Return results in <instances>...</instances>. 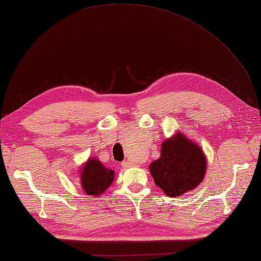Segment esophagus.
<instances>
[{
  "label": "esophagus",
  "instance_id": "esophagus-1",
  "mask_svg": "<svg viewBox=\"0 0 261 261\" xmlns=\"http://www.w3.org/2000/svg\"><path fill=\"white\" fill-rule=\"evenodd\" d=\"M121 166H122L123 168H129L132 166V163L129 162V161H123L122 163H121Z\"/></svg>",
  "mask_w": 261,
  "mask_h": 261
}]
</instances>
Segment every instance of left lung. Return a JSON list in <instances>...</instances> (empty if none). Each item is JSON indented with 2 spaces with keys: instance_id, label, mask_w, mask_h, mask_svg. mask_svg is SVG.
I'll return each mask as SVG.
<instances>
[{
  "instance_id": "8db88e82",
  "label": "left lung",
  "mask_w": 261,
  "mask_h": 261,
  "mask_svg": "<svg viewBox=\"0 0 261 261\" xmlns=\"http://www.w3.org/2000/svg\"><path fill=\"white\" fill-rule=\"evenodd\" d=\"M205 158L199 145L181 133L163 141L161 155L150 165L154 184L169 197L195 189L205 173Z\"/></svg>"
}]
</instances>
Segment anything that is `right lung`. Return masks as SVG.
<instances>
[{
	"instance_id": "add662e5",
	"label": "right lung",
	"mask_w": 261,
	"mask_h": 261,
	"mask_svg": "<svg viewBox=\"0 0 261 261\" xmlns=\"http://www.w3.org/2000/svg\"><path fill=\"white\" fill-rule=\"evenodd\" d=\"M114 171L107 169L98 159H89L81 171V185L90 196H99L112 184Z\"/></svg>"
}]
</instances>
